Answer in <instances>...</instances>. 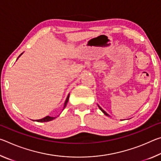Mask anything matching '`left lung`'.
Masks as SVG:
<instances>
[{"mask_svg": "<svg viewBox=\"0 0 161 161\" xmlns=\"http://www.w3.org/2000/svg\"><path fill=\"white\" fill-rule=\"evenodd\" d=\"M99 108H100V109H101V111H102V112H103V114H105V115H106V116H109V115H108V114H107V112H106V111H103V110L102 109V108H101V107H99Z\"/></svg>", "mask_w": 161, "mask_h": 161, "instance_id": "8db88e82", "label": "left lung"}]
</instances>
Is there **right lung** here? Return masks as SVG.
<instances>
[{"label":"right lung","mask_w":161,"mask_h":161,"mask_svg":"<svg viewBox=\"0 0 161 161\" xmlns=\"http://www.w3.org/2000/svg\"><path fill=\"white\" fill-rule=\"evenodd\" d=\"M23 54V53H22ZM22 54H20V56ZM19 56V57H20ZM18 57V58H19ZM69 94H68V96H67V99H66V100H65V102H64V107H63V108H65V107H66L67 106V102H68V100H69ZM56 117H52V116H47L46 117H45V118H43V119H39V120H36V121H38V122H47V121H52V120H53V119H55Z\"/></svg>","instance_id":"add662e5"}]
</instances>
